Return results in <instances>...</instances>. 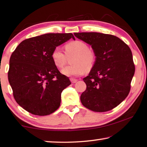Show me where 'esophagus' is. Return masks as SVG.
<instances>
[{
    "instance_id": "obj_1",
    "label": "esophagus",
    "mask_w": 147,
    "mask_h": 147,
    "mask_svg": "<svg viewBox=\"0 0 147 147\" xmlns=\"http://www.w3.org/2000/svg\"><path fill=\"white\" fill-rule=\"evenodd\" d=\"M70 81H71V83H73V84H74V83H76V82H77V80H76V79H75V78H70Z\"/></svg>"
}]
</instances>
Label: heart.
<instances>
[{
  "label": "heart",
  "instance_id": "b5f03b06",
  "mask_svg": "<svg viewBox=\"0 0 147 147\" xmlns=\"http://www.w3.org/2000/svg\"><path fill=\"white\" fill-rule=\"evenodd\" d=\"M65 54L58 48L53 50L51 59L55 66L63 68L70 59L71 65L65 67L61 73L66 76H80L93 68L97 60L96 53L82 40H74L64 46Z\"/></svg>",
  "mask_w": 147,
  "mask_h": 147
}]
</instances>
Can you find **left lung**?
I'll list each match as a JSON object with an SVG mask.
<instances>
[{
  "label": "left lung",
  "mask_w": 147,
  "mask_h": 147,
  "mask_svg": "<svg viewBox=\"0 0 147 147\" xmlns=\"http://www.w3.org/2000/svg\"><path fill=\"white\" fill-rule=\"evenodd\" d=\"M74 35L91 45L97 55L94 67L83 79L87 88L80 97L82 105L95 112L113 109L131 90L135 67L130 48L113 35L98 32Z\"/></svg>",
  "instance_id": "left-lung-1"
}]
</instances>
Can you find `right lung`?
Masks as SVG:
<instances>
[{"mask_svg":"<svg viewBox=\"0 0 147 147\" xmlns=\"http://www.w3.org/2000/svg\"><path fill=\"white\" fill-rule=\"evenodd\" d=\"M75 38L71 33H50L28 38L12 52L8 82L16 103L35 115H48L58 109L62 91L71 84L51 59L57 46Z\"/></svg>","mask_w":147,"mask_h":147,"instance_id":"obj_1","label":"right lung"}]
</instances>
